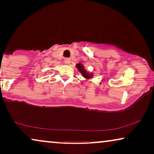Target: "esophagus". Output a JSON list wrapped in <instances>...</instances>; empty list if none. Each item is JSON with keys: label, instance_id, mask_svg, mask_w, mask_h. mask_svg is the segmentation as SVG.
<instances>
[{"label": "esophagus", "instance_id": "obj_1", "mask_svg": "<svg viewBox=\"0 0 154 154\" xmlns=\"http://www.w3.org/2000/svg\"><path fill=\"white\" fill-rule=\"evenodd\" d=\"M64 62L65 64H69V63L71 62V59L70 58H65L64 60Z\"/></svg>", "mask_w": 154, "mask_h": 154}]
</instances>
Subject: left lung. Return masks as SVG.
Wrapping results in <instances>:
<instances>
[{
  "label": "left lung",
  "instance_id": "1",
  "mask_svg": "<svg viewBox=\"0 0 154 154\" xmlns=\"http://www.w3.org/2000/svg\"><path fill=\"white\" fill-rule=\"evenodd\" d=\"M76 67L79 69V71L82 73L83 77H85V79H90L92 76V73H90L89 74V73H88L87 71L85 70V68H84L83 65L79 63V64H76Z\"/></svg>",
  "mask_w": 154,
  "mask_h": 154
}]
</instances>
